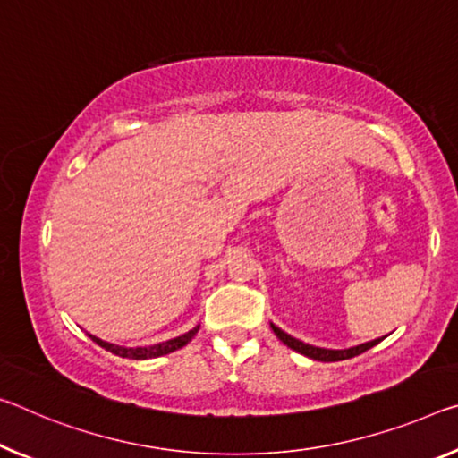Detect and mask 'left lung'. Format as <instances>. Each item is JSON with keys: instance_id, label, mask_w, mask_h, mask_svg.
<instances>
[{"instance_id": "1", "label": "left lung", "mask_w": 458, "mask_h": 458, "mask_svg": "<svg viewBox=\"0 0 458 458\" xmlns=\"http://www.w3.org/2000/svg\"><path fill=\"white\" fill-rule=\"evenodd\" d=\"M273 332L277 334V338L281 340L283 344H287L289 348H293V351L306 354V357L314 359V360H324V362H334V360H344V359H352L357 357V354L369 351V348H373L375 344L381 343V338L371 340V343H365V344H359V346H352V348H346V351H330V348H318V346H311L301 343V340H297L293 336H289V334L283 332L277 326L271 324Z\"/></svg>"}]
</instances>
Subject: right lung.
I'll return each instance as SVG.
<instances>
[{
  "mask_svg": "<svg viewBox=\"0 0 458 458\" xmlns=\"http://www.w3.org/2000/svg\"><path fill=\"white\" fill-rule=\"evenodd\" d=\"M198 330H199V326H195L193 330L185 332L183 336H177V338H173V340H166V343H161V344L138 346V348H124V346H118V344H110V343H106V340L91 336V334H89V338H91L96 344H99L101 348H106V351L118 354V357L134 359V360H144V359L163 357V354H169V352H173V351H177V348L185 346V344L190 343V340L195 336V334H198Z\"/></svg>",
  "mask_w": 458,
  "mask_h": 458,
  "instance_id": "obj_1",
  "label": "right lung"
}]
</instances>
